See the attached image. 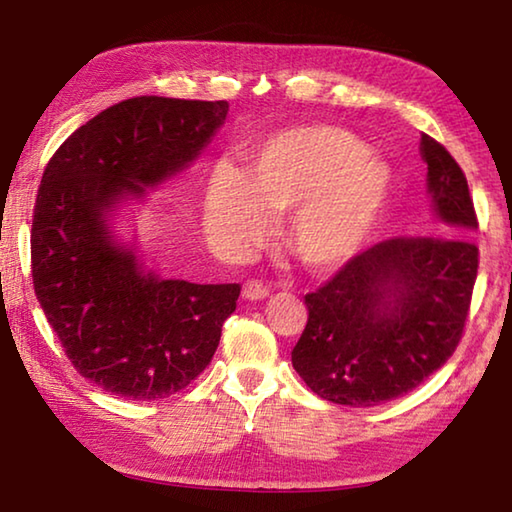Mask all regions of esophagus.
Wrapping results in <instances>:
<instances>
[{
    "mask_svg": "<svg viewBox=\"0 0 512 512\" xmlns=\"http://www.w3.org/2000/svg\"><path fill=\"white\" fill-rule=\"evenodd\" d=\"M268 293H271V289H268L266 284L259 280H248L244 284V289H241V296H244L246 300H264Z\"/></svg>",
    "mask_w": 512,
    "mask_h": 512,
    "instance_id": "obj_1",
    "label": "esophagus"
}]
</instances>
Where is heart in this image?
<instances>
[{
	"label": "heart",
	"instance_id": "obj_1",
	"mask_svg": "<svg viewBox=\"0 0 512 512\" xmlns=\"http://www.w3.org/2000/svg\"><path fill=\"white\" fill-rule=\"evenodd\" d=\"M391 189V171L339 126L284 128L246 153L244 176L219 169L203 198V223L230 248L266 232V213L291 212L284 244L314 271H332L370 235Z\"/></svg>",
	"mask_w": 512,
	"mask_h": 512
}]
</instances>
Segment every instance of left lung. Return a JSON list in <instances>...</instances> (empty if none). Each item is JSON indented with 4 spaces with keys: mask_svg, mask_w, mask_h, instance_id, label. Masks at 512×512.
I'll use <instances>...</instances> for the list:
<instances>
[{
    "mask_svg": "<svg viewBox=\"0 0 512 512\" xmlns=\"http://www.w3.org/2000/svg\"><path fill=\"white\" fill-rule=\"evenodd\" d=\"M440 235L393 237L363 250L314 293L291 363L318 397L375 406L418 388L461 341L479 268L467 178L433 137H420Z\"/></svg>",
    "mask_w": 512,
    "mask_h": 512,
    "instance_id": "8db88e82",
    "label": "left lung"
}]
</instances>
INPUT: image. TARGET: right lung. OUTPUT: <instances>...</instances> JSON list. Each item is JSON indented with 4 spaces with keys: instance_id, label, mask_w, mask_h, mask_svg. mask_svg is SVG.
<instances>
[{
    "instance_id": "right-lung-1",
    "label": "right lung",
    "mask_w": 512,
    "mask_h": 512,
    "mask_svg": "<svg viewBox=\"0 0 512 512\" xmlns=\"http://www.w3.org/2000/svg\"><path fill=\"white\" fill-rule=\"evenodd\" d=\"M228 101L135 97L99 112L51 155L31 228L33 289L72 366L124 400H162L210 366L239 284L146 273L108 214L196 160Z\"/></svg>"
}]
</instances>
